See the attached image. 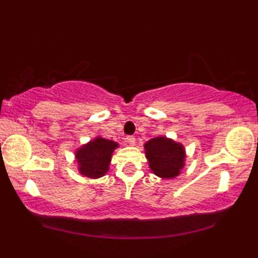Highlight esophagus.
<instances>
[{"instance_id":"34e87169","label":"esophagus","mask_w":258,"mask_h":258,"mask_svg":"<svg viewBox=\"0 0 258 258\" xmlns=\"http://www.w3.org/2000/svg\"><path fill=\"white\" fill-rule=\"evenodd\" d=\"M126 139H127V142H128L130 146H135L136 144V138L133 137V136H128Z\"/></svg>"}]
</instances>
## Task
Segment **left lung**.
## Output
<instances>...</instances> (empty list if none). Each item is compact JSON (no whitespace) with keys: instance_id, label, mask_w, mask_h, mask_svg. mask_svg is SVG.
<instances>
[{"instance_id":"1","label":"left lung","mask_w":258,"mask_h":258,"mask_svg":"<svg viewBox=\"0 0 258 258\" xmlns=\"http://www.w3.org/2000/svg\"><path fill=\"white\" fill-rule=\"evenodd\" d=\"M144 150L150 170L161 178H174L184 167V147L172 139L166 137L153 138L144 144Z\"/></svg>"}]
</instances>
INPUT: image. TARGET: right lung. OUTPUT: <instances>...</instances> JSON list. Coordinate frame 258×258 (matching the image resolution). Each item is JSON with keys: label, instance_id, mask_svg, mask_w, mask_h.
Returning <instances> with one entry per match:
<instances>
[{"label": "right lung", "instance_id": "1", "mask_svg": "<svg viewBox=\"0 0 258 258\" xmlns=\"http://www.w3.org/2000/svg\"><path fill=\"white\" fill-rule=\"evenodd\" d=\"M119 147L116 142L96 137L87 144L79 148L75 153L76 161L79 164L80 173L88 178H99L109 171L111 155Z\"/></svg>", "mask_w": 258, "mask_h": 258}]
</instances>
